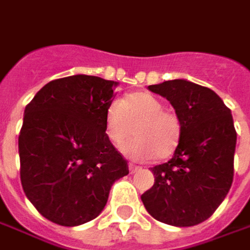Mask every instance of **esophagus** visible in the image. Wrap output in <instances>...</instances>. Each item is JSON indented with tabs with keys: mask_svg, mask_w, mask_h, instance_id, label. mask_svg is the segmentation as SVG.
Listing matches in <instances>:
<instances>
[{
	"mask_svg": "<svg viewBox=\"0 0 250 250\" xmlns=\"http://www.w3.org/2000/svg\"><path fill=\"white\" fill-rule=\"evenodd\" d=\"M140 167H136V165H133V164H130L128 165V170H130V173H136L137 170H140Z\"/></svg>",
	"mask_w": 250,
	"mask_h": 250,
	"instance_id": "1",
	"label": "esophagus"
}]
</instances>
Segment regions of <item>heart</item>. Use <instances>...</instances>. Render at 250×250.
Instances as JSON below:
<instances>
[{
    "label": "heart",
    "instance_id": "heart-1",
    "mask_svg": "<svg viewBox=\"0 0 250 250\" xmlns=\"http://www.w3.org/2000/svg\"><path fill=\"white\" fill-rule=\"evenodd\" d=\"M136 137L120 146L134 161L164 159L179 146L182 122L178 113L149 92L130 93L113 99L104 112V130L113 146H120L133 133Z\"/></svg>",
    "mask_w": 250,
    "mask_h": 250
}]
</instances>
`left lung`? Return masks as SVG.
Listing matches in <instances>:
<instances>
[{
  "label": "left lung",
  "mask_w": 250,
  "mask_h": 250,
  "mask_svg": "<svg viewBox=\"0 0 250 250\" xmlns=\"http://www.w3.org/2000/svg\"><path fill=\"white\" fill-rule=\"evenodd\" d=\"M182 122L173 157L151 169L154 186L141 196L155 220L191 227L210 218L231 189L236 131L231 110L210 88L186 80L149 85Z\"/></svg>",
  "instance_id": "left-lung-1"
}]
</instances>
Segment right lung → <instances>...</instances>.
<instances>
[{
	"mask_svg": "<svg viewBox=\"0 0 250 250\" xmlns=\"http://www.w3.org/2000/svg\"><path fill=\"white\" fill-rule=\"evenodd\" d=\"M117 82L71 75L46 83L25 107L18 146L21 183L44 218L77 227L104 208L127 161L109 141L104 112Z\"/></svg>",
	"mask_w": 250,
	"mask_h": 250,
	"instance_id": "1",
	"label": "right lung"
}]
</instances>
